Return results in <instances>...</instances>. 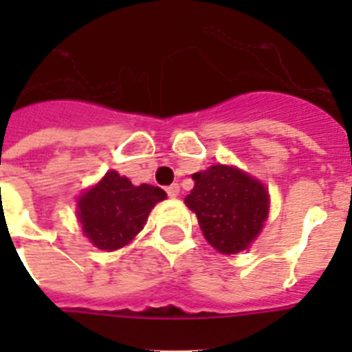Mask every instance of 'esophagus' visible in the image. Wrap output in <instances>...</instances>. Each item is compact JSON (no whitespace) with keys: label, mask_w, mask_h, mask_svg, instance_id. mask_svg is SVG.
Masks as SVG:
<instances>
[{"label":"esophagus","mask_w":352,"mask_h":352,"mask_svg":"<svg viewBox=\"0 0 352 352\" xmlns=\"http://www.w3.org/2000/svg\"><path fill=\"white\" fill-rule=\"evenodd\" d=\"M166 192H167V195H169V197H178V195H179V185H178V183L169 185L166 188Z\"/></svg>","instance_id":"obj_1"}]
</instances>
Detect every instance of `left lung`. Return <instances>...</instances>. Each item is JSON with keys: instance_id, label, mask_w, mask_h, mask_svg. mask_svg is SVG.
Segmentation results:
<instances>
[{"instance_id": "8db88e82", "label": "left lung", "mask_w": 352, "mask_h": 352, "mask_svg": "<svg viewBox=\"0 0 352 352\" xmlns=\"http://www.w3.org/2000/svg\"><path fill=\"white\" fill-rule=\"evenodd\" d=\"M195 182L185 204L197 214L208 243L220 254L250 247L268 219L266 186L232 166H211L192 176Z\"/></svg>"}]
</instances>
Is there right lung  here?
<instances>
[{
  "mask_svg": "<svg viewBox=\"0 0 352 352\" xmlns=\"http://www.w3.org/2000/svg\"><path fill=\"white\" fill-rule=\"evenodd\" d=\"M166 197L158 186H135L116 170H109L77 199V217L82 232L96 248L113 252L142 231L149 211Z\"/></svg>",
  "mask_w": 352,
  "mask_h": 352,
  "instance_id": "right-lung-1",
  "label": "right lung"
}]
</instances>
